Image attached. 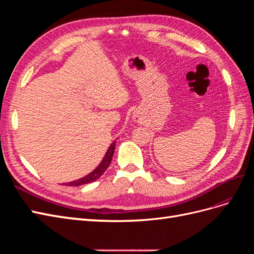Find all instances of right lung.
<instances>
[{
  "mask_svg": "<svg viewBox=\"0 0 254 254\" xmlns=\"http://www.w3.org/2000/svg\"><path fill=\"white\" fill-rule=\"evenodd\" d=\"M115 143L117 141H113L112 144L109 146L108 150H107L106 155L104 157V159L102 160V162L99 163V165L95 168V170L90 173L89 175L82 177V178L78 179V180H75L72 182H67V183H64V186H70V187H79L82 186V184H87V183H91L95 180H97L99 177H101L105 172L107 168L109 167L110 163H111V160L113 157V153H114V149H115Z\"/></svg>",
  "mask_w": 254,
  "mask_h": 254,
  "instance_id": "1",
  "label": "right lung"
}]
</instances>
